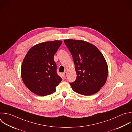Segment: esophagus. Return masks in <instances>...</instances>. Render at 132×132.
Instances as JSON below:
<instances>
[{
  "mask_svg": "<svg viewBox=\"0 0 132 132\" xmlns=\"http://www.w3.org/2000/svg\"><path fill=\"white\" fill-rule=\"evenodd\" d=\"M63 77H64V78H66V77H67V72L65 71V72H64V73H63Z\"/></svg>",
  "mask_w": 132,
  "mask_h": 132,
  "instance_id": "esophagus-1",
  "label": "esophagus"
}]
</instances>
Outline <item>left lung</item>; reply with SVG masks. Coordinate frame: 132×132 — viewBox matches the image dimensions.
I'll return each mask as SVG.
<instances>
[{
	"label": "left lung",
	"mask_w": 132,
	"mask_h": 132,
	"mask_svg": "<svg viewBox=\"0 0 132 132\" xmlns=\"http://www.w3.org/2000/svg\"><path fill=\"white\" fill-rule=\"evenodd\" d=\"M72 56L77 74L76 80L70 82L73 90L84 95L97 92L105 84L108 66L104 57L94 45L82 40H64Z\"/></svg>",
	"instance_id": "1"
}]
</instances>
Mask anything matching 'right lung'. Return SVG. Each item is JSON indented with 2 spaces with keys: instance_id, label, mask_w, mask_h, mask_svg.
Returning <instances> with one entry per match:
<instances>
[{
  "instance_id": "obj_1",
  "label": "right lung",
  "mask_w": 132,
  "mask_h": 132,
  "mask_svg": "<svg viewBox=\"0 0 132 132\" xmlns=\"http://www.w3.org/2000/svg\"><path fill=\"white\" fill-rule=\"evenodd\" d=\"M62 43L55 40L38 44L32 47L25 57L21 76L24 84L34 93L40 96L52 94L62 80L57 73L54 59Z\"/></svg>"
}]
</instances>
